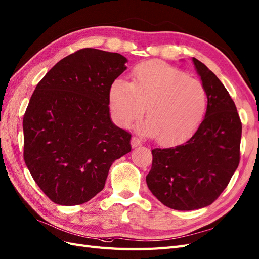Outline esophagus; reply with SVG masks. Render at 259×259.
Listing matches in <instances>:
<instances>
[{"label":"esophagus","mask_w":259,"mask_h":259,"mask_svg":"<svg viewBox=\"0 0 259 259\" xmlns=\"http://www.w3.org/2000/svg\"><path fill=\"white\" fill-rule=\"evenodd\" d=\"M131 145H132L133 148H136L138 146H142V140H140L138 137H132Z\"/></svg>","instance_id":"34e87169"}]
</instances>
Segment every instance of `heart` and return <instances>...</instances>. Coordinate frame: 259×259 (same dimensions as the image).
Segmentation results:
<instances>
[{
  "instance_id": "heart-1",
  "label": "heart",
  "mask_w": 259,
  "mask_h": 259,
  "mask_svg": "<svg viewBox=\"0 0 259 259\" xmlns=\"http://www.w3.org/2000/svg\"><path fill=\"white\" fill-rule=\"evenodd\" d=\"M117 124L130 126L143 116L145 131L162 145L183 142L198 127L206 110L204 86L185 71L162 61H145L132 71L131 82L117 80L109 92Z\"/></svg>"
}]
</instances>
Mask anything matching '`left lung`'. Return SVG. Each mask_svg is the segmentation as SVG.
<instances>
[{"label":"left lung","mask_w":259,"mask_h":259,"mask_svg":"<svg viewBox=\"0 0 259 259\" xmlns=\"http://www.w3.org/2000/svg\"><path fill=\"white\" fill-rule=\"evenodd\" d=\"M192 60L206 92L205 117L186 143L153 149L146 177L154 197L177 210L210 205L240 163L242 123L237 107L218 77L200 60Z\"/></svg>","instance_id":"1"}]
</instances>
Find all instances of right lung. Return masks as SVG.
<instances>
[{"label": "right lung", "instance_id": "1", "mask_svg": "<svg viewBox=\"0 0 259 259\" xmlns=\"http://www.w3.org/2000/svg\"><path fill=\"white\" fill-rule=\"evenodd\" d=\"M121 54L82 49L38 82L23 115V159L40 189L60 205H79L104 189L112 163L131 151L115 126L109 92L126 67Z\"/></svg>", "mask_w": 259, "mask_h": 259}]
</instances>
